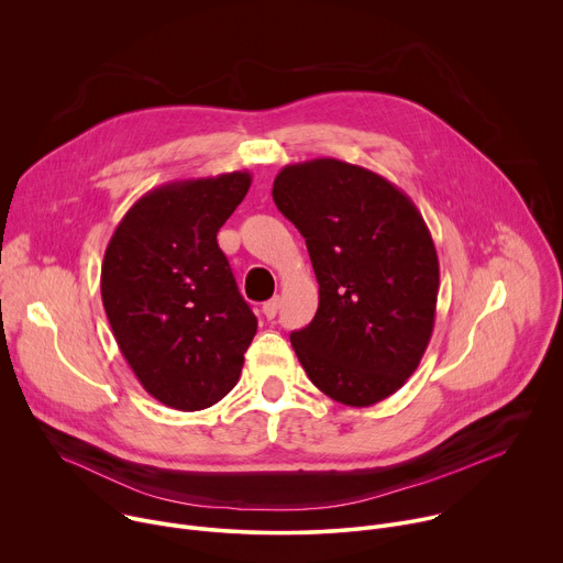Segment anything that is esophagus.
<instances>
[{"label":"esophagus","instance_id":"obj_1","mask_svg":"<svg viewBox=\"0 0 563 563\" xmlns=\"http://www.w3.org/2000/svg\"><path fill=\"white\" fill-rule=\"evenodd\" d=\"M278 309H280V298L276 296V298H272V300H267L265 305H263V313L272 320V318H276V313H278Z\"/></svg>","mask_w":563,"mask_h":563}]
</instances>
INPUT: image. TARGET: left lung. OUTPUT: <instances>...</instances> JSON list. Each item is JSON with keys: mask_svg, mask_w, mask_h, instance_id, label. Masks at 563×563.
Listing matches in <instances>:
<instances>
[{"mask_svg": "<svg viewBox=\"0 0 563 563\" xmlns=\"http://www.w3.org/2000/svg\"><path fill=\"white\" fill-rule=\"evenodd\" d=\"M272 196L305 238L318 280V311L291 332V347L320 391L374 406L415 374L434 330L430 229L389 180L334 157L287 165Z\"/></svg>", "mask_w": 563, "mask_h": 563, "instance_id": "1", "label": "left lung"}]
</instances>
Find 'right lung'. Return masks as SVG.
I'll return each mask as SVG.
<instances>
[{
	"label": "right lung",
	"mask_w": 563,
	"mask_h": 563,
	"mask_svg": "<svg viewBox=\"0 0 563 563\" xmlns=\"http://www.w3.org/2000/svg\"><path fill=\"white\" fill-rule=\"evenodd\" d=\"M247 172L178 180L144 194L115 227L102 302L142 387L174 410L231 391L258 320L240 296L216 233L243 202Z\"/></svg>",
	"instance_id": "obj_1"
}]
</instances>
